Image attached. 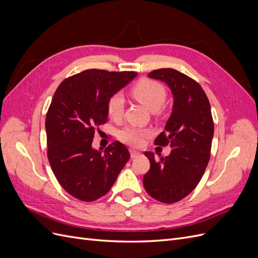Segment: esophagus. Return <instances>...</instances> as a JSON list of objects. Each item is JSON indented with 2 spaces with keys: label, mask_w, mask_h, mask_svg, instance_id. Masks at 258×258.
Listing matches in <instances>:
<instances>
[{
  "label": "esophagus",
  "mask_w": 258,
  "mask_h": 258,
  "mask_svg": "<svg viewBox=\"0 0 258 258\" xmlns=\"http://www.w3.org/2000/svg\"><path fill=\"white\" fill-rule=\"evenodd\" d=\"M130 155H131L132 158H136V157H139V156H141V153L137 152L135 150H130Z\"/></svg>",
  "instance_id": "obj_1"
}]
</instances>
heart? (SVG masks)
<instances>
[{
    "mask_svg": "<svg viewBox=\"0 0 258 258\" xmlns=\"http://www.w3.org/2000/svg\"><path fill=\"white\" fill-rule=\"evenodd\" d=\"M131 96L152 112L158 111L165 104L167 90L161 83L151 80H139L130 89ZM124 99L120 93H114L107 101V114L112 119H120L123 114ZM151 135L150 129L128 126L119 131L118 138L123 143L139 147L144 143V139Z\"/></svg>",
    "mask_w": 258,
    "mask_h": 258,
    "instance_id": "b5f03b06",
    "label": "heart"
}]
</instances>
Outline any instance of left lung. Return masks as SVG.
Returning a JSON list of instances; mask_svg holds the SVG:
<instances>
[{"instance_id": "left-lung-1", "label": "left lung", "mask_w": 258, "mask_h": 258, "mask_svg": "<svg viewBox=\"0 0 258 258\" xmlns=\"http://www.w3.org/2000/svg\"><path fill=\"white\" fill-rule=\"evenodd\" d=\"M148 76L165 82L172 91V113L165 131L155 140L156 145H170L172 150L159 161L153 153H144L151 168L143 177V185L154 199L174 204L196 188L205 173L214 122L209 99L196 81L174 69L154 70Z\"/></svg>"}]
</instances>
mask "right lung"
<instances>
[{"instance_id":"add662e5","label":"right lung","mask_w":258,"mask_h":258,"mask_svg":"<svg viewBox=\"0 0 258 258\" xmlns=\"http://www.w3.org/2000/svg\"><path fill=\"white\" fill-rule=\"evenodd\" d=\"M138 74L86 70L62 82L46 114L47 156L63 189L76 199L95 201L110 191L130 158L115 141L102 153L92 148L95 131L107 121V101Z\"/></svg>"}]
</instances>
